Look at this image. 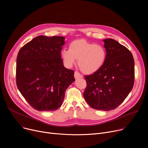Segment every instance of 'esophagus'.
Instances as JSON below:
<instances>
[{
    "label": "esophagus",
    "mask_w": 148,
    "mask_h": 148,
    "mask_svg": "<svg viewBox=\"0 0 148 148\" xmlns=\"http://www.w3.org/2000/svg\"><path fill=\"white\" fill-rule=\"evenodd\" d=\"M74 77L75 79H80V78H83V75L80 74L78 71H75L74 73Z\"/></svg>",
    "instance_id": "obj_1"
}]
</instances>
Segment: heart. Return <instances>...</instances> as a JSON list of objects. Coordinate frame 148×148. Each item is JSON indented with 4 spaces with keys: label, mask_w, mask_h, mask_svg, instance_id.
Listing matches in <instances>:
<instances>
[{
    "label": "heart",
    "mask_w": 148,
    "mask_h": 148,
    "mask_svg": "<svg viewBox=\"0 0 148 148\" xmlns=\"http://www.w3.org/2000/svg\"><path fill=\"white\" fill-rule=\"evenodd\" d=\"M106 50L100 44H94L84 40L73 41L69 49L61 51V56L65 65L71 68L78 59V65L86 74L97 72L103 66L106 59Z\"/></svg>",
    "instance_id": "1"
}]
</instances>
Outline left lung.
<instances>
[{
    "label": "left lung",
    "mask_w": 148,
    "mask_h": 148,
    "mask_svg": "<svg viewBox=\"0 0 148 148\" xmlns=\"http://www.w3.org/2000/svg\"><path fill=\"white\" fill-rule=\"evenodd\" d=\"M106 59L98 71L85 75L87 86L83 93L93 108L109 111L117 108L127 97L134 83V60L125 46L113 39L103 40Z\"/></svg>",
    "instance_id": "1"
}]
</instances>
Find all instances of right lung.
<instances>
[{"instance_id": "obj_1", "label": "right lung", "mask_w": 148, "mask_h": 148, "mask_svg": "<svg viewBox=\"0 0 148 148\" xmlns=\"http://www.w3.org/2000/svg\"><path fill=\"white\" fill-rule=\"evenodd\" d=\"M65 38L40 35L22 47L16 65L17 88L38 111H54L63 102L74 71L64 67L60 51Z\"/></svg>"}]
</instances>
